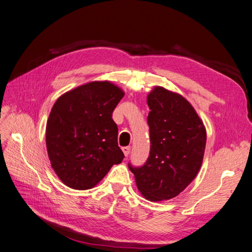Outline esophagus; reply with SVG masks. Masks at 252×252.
Masks as SVG:
<instances>
[{
    "mask_svg": "<svg viewBox=\"0 0 252 252\" xmlns=\"http://www.w3.org/2000/svg\"><path fill=\"white\" fill-rule=\"evenodd\" d=\"M122 150H123L125 157H128V155L130 154V147L129 146H125V147H122Z\"/></svg>",
    "mask_w": 252,
    "mask_h": 252,
    "instance_id": "1",
    "label": "esophagus"
}]
</instances>
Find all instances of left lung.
<instances>
[{"label":"left lung","instance_id":"obj_1","mask_svg":"<svg viewBox=\"0 0 252 252\" xmlns=\"http://www.w3.org/2000/svg\"><path fill=\"white\" fill-rule=\"evenodd\" d=\"M150 152L143 166L128 163L138 189L149 201L169 200L196 177L203 162L206 130L182 95L156 87L147 96Z\"/></svg>","mask_w":252,"mask_h":252}]
</instances>
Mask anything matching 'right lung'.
I'll return each instance as SVG.
<instances>
[{
    "instance_id": "add662e5",
    "label": "right lung",
    "mask_w": 252,
    "mask_h": 252,
    "mask_svg": "<svg viewBox=\"0 0 252 252\" xmlns=\"http://www.w3.org/2000/svg\"><path fill=\"white\" fill-rule=\"evenodd\" d=\"M124 93L110 82H91L61 95L46 125L53 170L68 187H94L124 158L112 112Z\"/></svg>"
}]
</instances>
